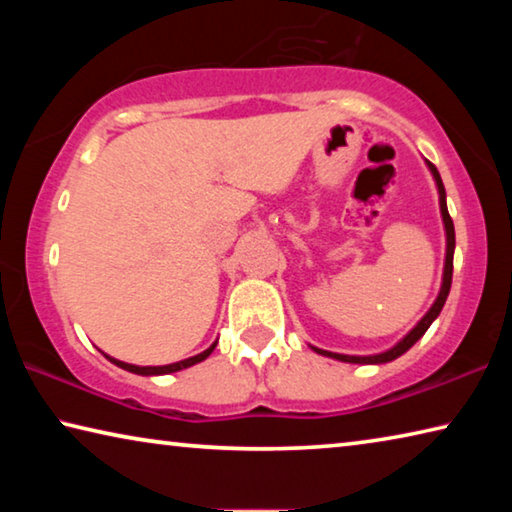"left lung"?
I'll return each instance as SVG.
<instances>
[{
	"mask_svg": "<svg viewBox=\"0 0 512 512\" xmlns=\"http://www.w3.org/2000/svg\"><path fill=\"white\" fill-rule=\"evenodd\" d=\"M427 167L431 171L433 176V183H436V189H438V203H440V216H443V225H445V266H443V282H440V291L436 300H433V305L429 307L427 314H424L418 323H415V327L411 329L409 334L404 336V339L397 341L393 348H388L384 352H377V354H339V352H329V350H320V348H314V345H309L311 350L323 354V357H329V359H336V361H343V363H366V366H377V363H388V361H395L397 357H402V354L406 350H411L415 343H418L424 332L431 327L433 320H436L440 316V311H443L445 307V300L449 296V289H452V273H454V248H456V235H454V221L452 216H449L447 212V194H445V185L443 180H440V173L438 169L433 167V164L429 160Z\"/></svg>",
	"mask_w": 512,
	"mask_h": 512,
	"instance_id": "left-lung-1",
	"label": "left lung"
}]
</instances>
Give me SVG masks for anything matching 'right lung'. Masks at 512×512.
<instances>
[{
    "label": "right lung",
    "instance_id": "right-lung-1",
    "mask_svg": "<svg viewBox=\"0 0 512 512\" xmlns=\"http://www.w3.org/2000/svg\"><path fill=\"white\" fill-rule=\"evenodd\" d=\"M216 343H219V341H214L210 348L203 350L201 354H194V357L183 359V361H176V363H167V366H135V363H126V361H119L115 357H110V354H106V352H101V354L110 363H115V366H119L121 370H128V372H133V375H142V377H153V375H171V372H178V370H185L189 366H196V363H201V361H205L207 357H210V354L216 348Z\"/></svg>",
    "mask_w": 512,
    "mask_h": 512
}]
</instances>
